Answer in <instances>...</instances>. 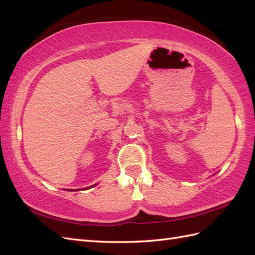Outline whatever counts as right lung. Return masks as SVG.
I'll list each match as a JSON object with an SVG mask.
<instances>
[{"label":"right lung","mask_w":255,"mask_h":255,"mask_svg":"<svg viewBox=\"0 0 255 255\" xmlns=\"http://www.w3.org/2000/svg\"><path fill=\"white\" fill-rule=\"evenodd\" d=\"M92 187V186H91ZM71 191H74V189H71Z\"/></svg>","instance_id":"add662e5"}]
</instances>
